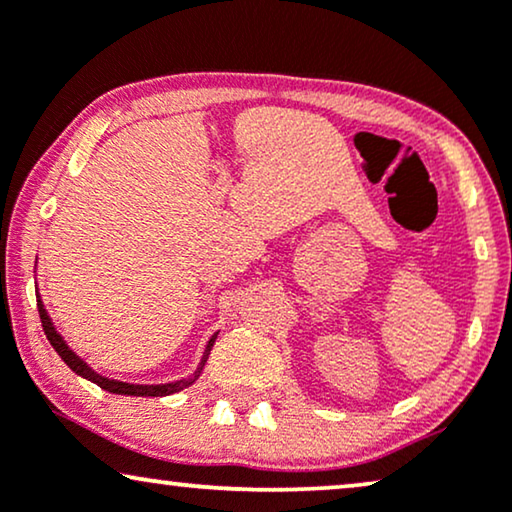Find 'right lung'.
Masks as SVG:
<instances>
[{
    "label": "right lung",
    "instance_id": "add662e5",
    "mask_svg": "<svg viewBox=\"0 0 512 512\" xmlns=\"http://www.w3.org/2000/svg\"><path fill=\"white\" fill-rule=\"evenodd\" d=\"M37 307H39L41 326H44L46 338H48V342H51V345H53L55 352L60 354V359L65 361L67 366L72 368L76 375H81V377H86V380L95 382L97 387L104 389V391H111V394H121V396H170V394H177V391H181V389L191 387V384L200 377L202 368H205V363H207V359H209V352H212V347H214V342H216V335H219V333H214L212 338H209L207 347H205V354H202V359H200L198 370H195V373H193L191 377H186V380L167 382V384H130V382H118V380H109V377L97 375L95 370L90 368L88 363L81 359V356H76V354L72 352V349H69L67 342L62 340V335H60L58 331H55L53 321H51V317H48V312H46L44 303H41V298L37 300Z\"/></svg>",
    "mask_w": 512,
    "mask_h": 512
}]
</instances>
